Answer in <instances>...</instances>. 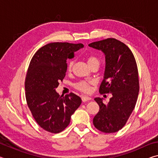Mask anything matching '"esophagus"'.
Listing matches in <instances>:
<instances>
[{
    "instance_id": "obj_1",
    "label": "esophagus",
    "mask_w": 158,
    "mask_h": 158,
    "mask_svg": "<svg viewBox=\"0 0 158 158\" xmlns=\"http://www.w3.org/2000/svg\"><path fill=\"white\" fill-rule=\"evenodd\" d=\"M90 100H91L90 98L87 97V96H82V97H81V100H82V102H84L89 101Z\"/></svg>"
}]
</instances>
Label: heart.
Masks as SVG:
<instances>
[{
    "label": "heart",
    "mask_w": 158,
    "mask_h": 158,
    "mask_svg": "<svg viewBox=\"0 0 158 158\" xmlns=\"http://www.w3.org/2000/svg\"><path fill=\"white\" fill-rule=\"evenodd\" d=\"M86 60H87L88 64H89V65L91 68L93 67H95V66H97L99 68L100 65L101 60L100 59V58L98 57L97 56H94V55L89 56L87 57ZM73 61H69L68 65V71L71 72L72 69H73ZM90 84H91V82L90 81H79L78 83H77V84L74 85V87H75L76 89L80 90V91L81 92L89 93L90 91V90H91Z\"/></svg>",
    "instance_id": "1"
}]
</instances>
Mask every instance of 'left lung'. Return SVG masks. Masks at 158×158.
<instances>
[{
  "mask_svg": "<svg viewBox=\"0 0 158 158\" xmlns=\"http://www.w3.org/2000/svg\"><path fill=\"white\" fill-rule=\"evenodd\" d=\"M89 47L105 53V77L99 91L102 95L112 94L107 105L101 98H95L100 109L93 125L102 132H116L125 126L137 103L139 91L137 63L129 47L115 38L92 42Z\"/></svg>",
  "mask_w": 158,
  "mask_h": 158,
  "instance_id": "obj_1",
  "label": "left lung"
}]
</instances>
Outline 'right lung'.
I'll return each instance as SVG.
<instances>
[{"label": "right lung", "instance_id": "1", "mask_svg": "<svg viewBox=\"0 0 158 158\" xmlns=\"http://www.w3.org/2000/svg\"><path fill=\"white\" fill-rule=\"evenodd\" d=\"M83 47L81 43L47 44L37 51L29 64L24 84L26 102L35 121L47 132L63 131L81 105L78 95H59L55 89L65 76L67 60Z\"/></svg>", "mask_w": 158, "mask_h": 158}]
</instances>
